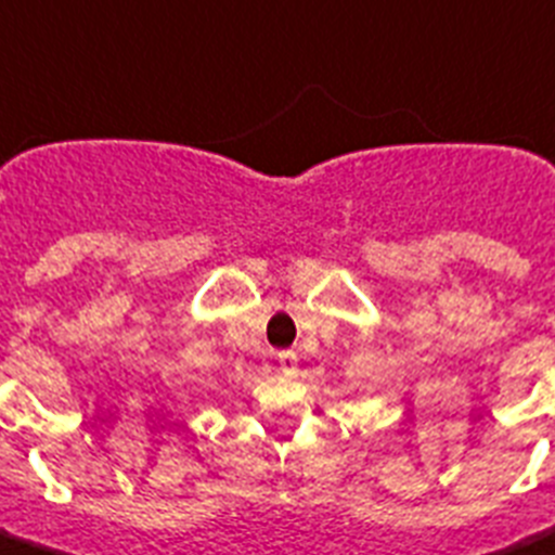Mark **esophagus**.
<instances>
[{"label":"esophagus","instance_id":"1","mask_svg":"<svg viewBox=\"0 0 555 555\" xmlns=\"http://www.w3.org/2000/svg\"><path fill=\"white\" fill-rule=\"evenodd\" d=\"M279 364H282L284 375H295V366H298V356H295V350H282V353H279Z\"/></svg>","mask_w":555,"mask_h":555}]
</instances>
